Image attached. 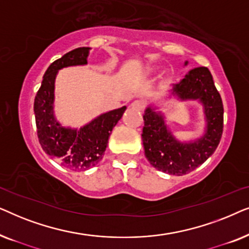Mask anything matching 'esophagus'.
I'll use <instances>...</instances> for the list:
<instances>
[{
  "mask_svg": "<svg viewBox=\"0 0 249 249\" xmlns=\"http://www.w3.org/2000/svg\"><path fill=\"white\" fill-rule=\"evenodd\" d=\"M130 107L132 108H135V110L137 111H142L145 108V103L142 101H139V100H136L132 102V103L130 104Z\"/></svg>",
  "mask_w": 249,
  "mask_h": 249,
  "instance_id": "1",
  "label": "esophagus"
}]
</instances>
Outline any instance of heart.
I'll use <instances>...</instances> for the list:
<instances>
[{
	"label": "heart",
	"mask_w": 249,
	"mask_h": 249,
	"mask_svg": "<svg viewBox=\"0 0 249 249\" xmlns=\"http://www.w3.org/2000/svg\"><path fill=\"white\" fill-rule=\"evenodd\" d=\"M144 71H145V73L149 74L151 72H153V68L152 67H146L145 69H144Z\"/></svg>",
	"instance_id": "b5f03b06"
}]
</instances>
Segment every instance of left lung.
<instances>
[{
  "label": "left lung",
  "instance_id": "1",
  "mask_svg": "<svg viewBox=\"0 0 249 249\" xmlns=\"http://www.w3.org/2000/svg\"><path fill=\"white\" fill-rule=\"evenodd\" d=\"M186 61L183 66H187ZM196 101L202 105L204 125L198 138L180 141L173 135L161 107L149 102L144 111L142 145L148 162L160 171L182 176L203 164L215 151L223 131V104L213 77L205 67L194 68L178 84H172L165 101Z\"/></svg>",
  "mask_w": 249,
  "mask_h": 249
}]
</instances>
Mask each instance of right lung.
<instances>
[{"label": "right lung", "mask_w": 249, "mask_h": 249, "mask_svg": "<svg viewBox=\"0 0 249 249\" xmlns=\"http://www.w3.org/2000/svg\"><path fill=\"white\" fill-rule=\"evenodd\" d=\"M89 51L90 47H78L54 61L47 68L34 102L37 135L43 151L73 171H85L101 161L112 129L127 108L105 112L80 128L66 127L57 120L54 111L57 73L63 68L86 66Z\"/></svg>", "instance_id": "1"}]
</instances>
